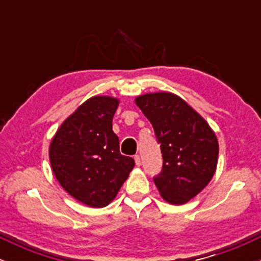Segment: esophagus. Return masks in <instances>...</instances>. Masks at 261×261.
I'll list each match as a JSON object with an SVG mask.
<instances>
[{"label":"esophagus","instance_id":"1","mask_svg":"<svg viewBox=\"0 0 261 261\" xmlns=\"http://www.w3.org/2000/svg\"><path fill=\"white\" fill-rule=\"evenodd\" d=\"M134 160H135V163H136V166L140 167V166H141V158H140V155L136 154V155H135Z\"/></svg>","mask_w":261,"mask_h":261}]
</instances>
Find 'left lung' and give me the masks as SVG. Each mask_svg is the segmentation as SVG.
Here are the masks:
<instances>
[{
	"label": "left lung",
	"mask_w": 261,
	"mask_h": 261,
	"mask_svg": "<svg viewBox=\"0 0 261 261\" xmlns=\"http://www.w3.org/2000/svg\"><path fill=\"white\" fill-rule=\"evenodd\" d=\"M161 143L163 168L153 178L164 201L182 205L211 181L217 168L218 140L207 121L182 98L154 92L135 99Z\"/></svg>",
	"instance_id": "left-lung-1"
}]
</instances>
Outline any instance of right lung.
<instances>
[{"label":"right lung","instance_id":"right-lung-1","mask_svg":"<svg viewBox=\"0 0 261 261\" xmlns=\"http://www.w3.org/2000/svg\"><path fill=\"white\" fill-rule=\"evenodd\" d=\"M118 107V98H89L65 119L50 143L55 178L89 207L109 205L135 167L133 158L120 153L119 137L113 131Z\"/></svg>","mask_w":261,"mask_h":261}]
</instances>
